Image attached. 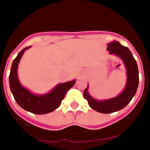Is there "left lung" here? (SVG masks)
Masks as SVG:
<instances>
[{
    "label": "left lung",
    "instance_id": "1",
    "mask_svg": "<svg viewBox=\"0 0 150 150\" xmlns=\"http://www.w3.org/2000/svg\"><path fill=\"white\" fill-rule=\"evenodd\" d=\"M107 50L110 51V54L117 55L124 61L127 69L128 79L125 89L118 96L103 101L94 100L87 93V88L85 89L83 96L88 101L89 107L96 111L103 114H110L123 109L135 95L139 86V69L137 63L129 49L121 45L117 41H115L107 44Z\"/></svg>",
    "mask_w": 150,
    "mask_h": 150
}]
</instances>
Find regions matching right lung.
Masks as SVG:
<instances>
[{
    "instance_id": "right-lung-1",
    "label": "right lung",
    "mask_w": 150,
    "mask_h": 150,
    "mask_svg": "<svg viewBox=\"0 0 150 150\" xmlns=\"http://www.w3.org/2000/svg\"><path fill=\"white\" fill-rule=\"evenodd\" d=\"M29 47H25L21 50L13 61L9 75L11 91L18 104L24 110L35 114H48L58 108L66 93L75 85V80L57 85L50 93L43 96H36L31 93L21 86L17 76L18 62L25 50Z\"/></svg>"
}]
</instances>
